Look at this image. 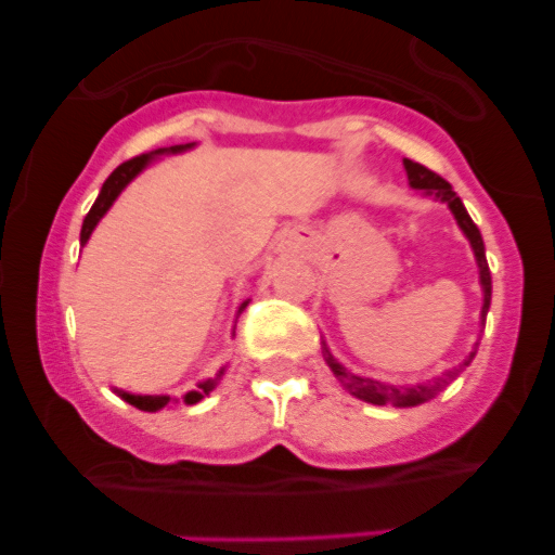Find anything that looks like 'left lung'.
Wrapping results in <instances>:
<instances>
[{
  "instance_id": "8db88e82",
  "label": "left lung",
  "mask_w": 555,
  "mask_h": 555,
  "mask_svg": "<svg viewBox=\"0 0 555 555\" xmlns=\"http://www.w3.org/2000/svg\"><path fill=\"white\" fill-rule=\"evenodd\" d=\"M405 164V171H408V182H411L413 190H422V193L427 195H435L438 201H443V204H449V209L453 211V217H456L459 228L464 231V236L469 238V246H473L475 251V260H478V271H480V287H483V309H480V322H486V313H489V306H491V273H489V262H486V246H483V238H480V231L478 225H475L473 220H469L467 209H464L462 198H459L456 193H453V188L449 182H446L443 177H438L435 171H429L427 166L422 164H413V160H402ZM475 351H478V346H475L473 351H469L467 360L462 362L459 367H453V371L446 373V376L435 378V382L429 384H418V386H391V384H382V382H373V378H362V376H354V373L346 371L344 365H340L338 360H335L333 354H330V349L324 346V362H327V367L333 371V376L338 378L340 384L346 386V389L351 391L354 397H360V400L365 402H373V405H397V408H413L418 405V402L429 400V397L438 395L440 389H446L453 378L459 376V371H464V367L473 362Z\"/></svg>"
}]
</instances>
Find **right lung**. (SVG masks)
Instances as JSON below:
<instances>
[{
  "label": "right lung",
  "instance_id": "add662e5",
  "mask_svg": "<svg viewBox=\"0 0 555 555\" xmlns=\"http://www.w3.org/2000/svg\"><path fill=\"white\" fill-rule=\"evenodd\" d=\"M190 147H193V144H173V147H164V150H155V153L137 155V158H131V160H126V164L117 166V169L112 171L109 177H106V182L102 184V193H99L96 204L91 206V211H88L86 220H82L80 246H86V244H88V238H91L93 228L99 225V220H102V217L106 215V209H109V206L115 204V198H117V195L122 193V188H126V184L131 182V179L137 177V173L144 169V166L153 164L155 155L182 153V150H190ZM246 304H249V300H246ZM246 304H242V309H238V313H242V311L246 309ZM222 373H225V371L217 373L215 378H206V382H201V384H198V389L188 391V395L182 397L184 405H195V402H198V400H204V397L209 395V391L215 389L217 384H220ZM117 395H120L122 400H126V402H131V405H137L139 411H150V413H153V411H160V408H166V405H169V402H171V397H166V395H128V391H117Z\"/></svg>",
  "mask_w": 555,
  "mask_h": 555
}]
</instances>
